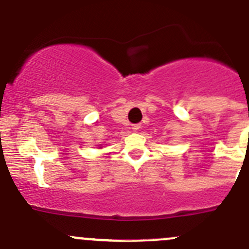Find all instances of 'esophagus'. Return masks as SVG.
Listing matches in <instances>:
<instances>
[{"mask_svg":"<svg viewBox=\"0 0 249 249\" xmlns=\"http://www.w3.org/2000/svg\"><path fill=\"white\" fill-rule=\"evenodd\" d=\"M140 129H141V124H134V125H132V130H134V131H139Z\"/></svg>","mask_w":249,"mask_h":249,"instance_id":"1","label":"esophagus"}]
</instances>
